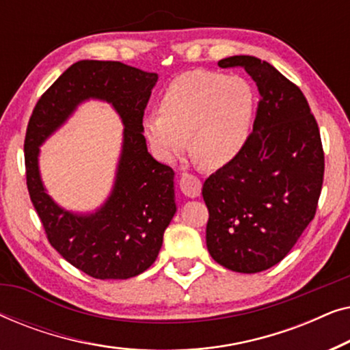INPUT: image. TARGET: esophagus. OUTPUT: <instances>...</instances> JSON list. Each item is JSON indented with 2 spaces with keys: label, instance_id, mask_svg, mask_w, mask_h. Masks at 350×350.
<instances>
[{
  "label": "esophagus",
  "instance_id": "34e87169",
  "mask_svg": "<svg viewBox=\"0 0 350 350\" xmlns=\"http://www.w3.org/2000/svg\"><path fill=\"white\" fill-rule=\"evenodd\" d=\"M180 189L188 198H198L202 189V181L191 174H183L180 178Z\"/></svg>",
  "mask_w": 350,
  "mask_h": 350
}]
</instances>
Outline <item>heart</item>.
I'll return each instance as SVG.
<instances>
[{
	"label": "heart",
	"instance_id": "heart-1",
	"mask_svg": "<svg viewBox=\"0 0 350 350\" xmlns=\"http://www.w3.org/2000/svg\"><path fill=\"white\" fill-rule=\"evenodd\" d=\"M255 90L241 76L188 71L161 97V113L145 118L152 150L174 162L189 148L207 167H221L241 154L250 135Z\"/></svg>",
	"mask_w": 350,
	"mask_h": 350
}]
</instances>
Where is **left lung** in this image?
I'll return each mask as SVG.
<instances>
[{"instance_id": "left-lung-1", "label": "left lung", "mask_w": 350, "mask_h": 350, "mask_svg": "<svg viewBox=\"0 0 350 350\" xmlns=\"http://www.w3.org/2000/svg\"><path fill=\"white\" fill-rule=\"evenodd\" d=\"M218 65L245 70L260 102L241 154L205 180V239L218 265L255 274L284 260L314 219L323 148L304 94L280 71L252 55L228 57Z\"/></svg>"}]
</instances>
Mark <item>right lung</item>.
I'll use <instances>...</instances> for the list:
<instances>
[{"instance_id":"right-lung-1","label":"right lung","mask_w":350,"mask_h":350,"mask_svg":"<svg viewBox=\"0 0 350 350\" xmlns=\"http://www.w3.org/2000/svg\"><path fill=\"white\" fill-rule=\"evenodd\" d=\"M156 73L121 62L81 60L41 95L25 135L30 199L47 241L70 265L94 279H131L156 261L165 228L176 212L174 170L148 152L143 114ZM111 103L123 119L124 140L112 194L97 213L62 209L42 186L39 146L84 99Z\"/></svg>"}]
</instances>
